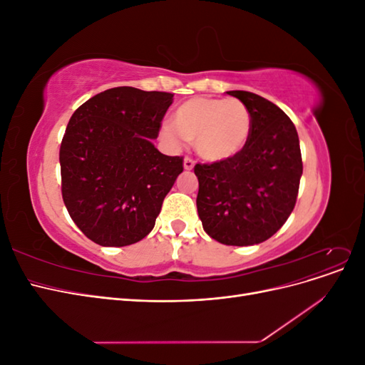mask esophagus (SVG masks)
Segmentation results:
<instances>
[{"label": "esophagus", "mask_w": 365, "mask_h": 365, "mask_svg": "<svg viewBox=\"0 0 365 365\" xmlns=\"http://www.w3.org/2000/svg\"><path fill=\"white\" fill-rule=\"evenodd\" d=\"M193 165H195V160L193 158H190V157H185L184 158V169L185 170H192Z\"/></svg>", "instance_id": "34e87169"}]
</instances>
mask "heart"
I'll list each match as a JSON object with an SVG mask.
<instances>
[{
  "label": "heart",
  "instance_id": "1",
  "mask_svg": "<svg viewBox=\"0 0 365 365\" xmlns=\"http://www.w3.org/2000/svg\"><path fill=\"white\" fill-rule=\"evenodd\" d=\"M251 134V114L237 98L195 97L176 109L172 126L161 129V138L178 148L181 138L195 145L200 157L222 161L237 155Z\"/></svg>",
  "mask_w": 365,
  "mask_h": 365
}]
</instances>
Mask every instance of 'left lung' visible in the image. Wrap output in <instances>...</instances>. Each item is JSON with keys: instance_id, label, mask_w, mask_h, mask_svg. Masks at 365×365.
<instances>
[{"instance_id": "left-lung-1", "label": "left lung", "mask_w": 365, "mask_h": 365, "mask_svg": "<svg viewBox=\"0 0 365 365\" xmlns=\"http://www.w3.org/2000/svg\"><path fill=\"white\" fill-rule=\"evenodd\" d=\"M251 114V134L237 155L195 165L197 215L224 245H256L277 233L297 202L303 173L300 141L282 109L250 91H228Z\"/></svg>"}]
</instances>
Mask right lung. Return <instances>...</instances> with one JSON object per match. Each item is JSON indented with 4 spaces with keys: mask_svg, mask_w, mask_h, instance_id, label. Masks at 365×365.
Masks as SVG:
<instances>
[{
    "mask_svg": "<svg viewBox=\"0 0 365 365\" xmlns=\"http://www.w3.org/2000/svg\"><path fill=\"white\" fill-rule=\"evenodd\" d=\"M172 93L117 86L76 109L61 143L62 200L73 222L102 247L146 237L165 195L184 170L182 157L152 145Z\"/></svg>",
    "mask_w": 365,
    "mask_h": 365,
    "instance_id": "right-lung-1",
    "label": "right lung"
}]
</instances>
